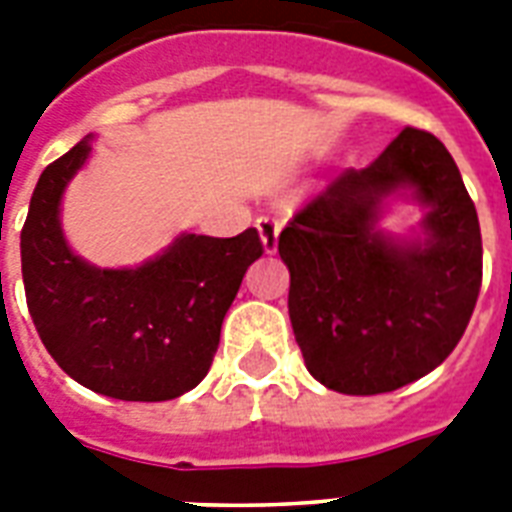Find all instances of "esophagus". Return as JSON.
<instances>
[{
	"instance_id": "1",
	"label": "esophagus",
	"mask_w": 512,
	"mask_h": 512,
	"mask_svg": "<svg viewBox=\"0 0 512 512\" xmlns=\"http://www.w3.org/2000/svg\"><path fill=\"white\" fill-rule=\"evenodd\" d=\"M255 225H257V231H260V239H263L265 252H276V247H279V231H281L279 220L271 215H260L255 220Z\"/></svg>"
}]
</instances>
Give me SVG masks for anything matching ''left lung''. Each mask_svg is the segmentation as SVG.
Returning <instances> with one entry per match:
<instances>
[{"label": "left lung", "mask_w": 512, "mask_h": 512, "mask_svg": "<svg viewBox=\"0 0 512 512\" xmlns=\"http://www.w3.org/2000/svg\"><path fill=\"white\" fill-rule=\"evenodd\" d=\"M414 187L429 207L425 242L373 231L379 204ZM289 319L308 372L329 390L374 396L420 380L465 335L484 247L476 204L444 143L417 127L364 170H342L279 236Z\"/></svg>", "instance_id": "8db88e82"}]
</instances>
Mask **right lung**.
I'll return each mask as SVG.
<instances>
[{"instance_id":"obj_1","label":"right lung","mask_w":512,"mask_h":512,"mask_svg":"<svg viewBox=\"0 0 512 512\" xmlns=\"http://www.w3.org/2000/svg\"><path fill=\"white\" fill-rule=\"evenodd\" d=\"M90 156L76 143L47 167L20 231L28 313L44 348L79 385L122 401H170L212 366L220 327L263 241L183 233L164 255L127 271H100L68 249L58 209Z\"/></svg>"}]
</instances>
